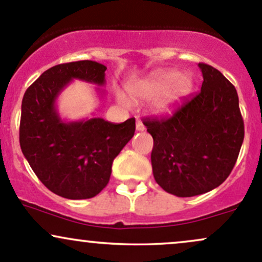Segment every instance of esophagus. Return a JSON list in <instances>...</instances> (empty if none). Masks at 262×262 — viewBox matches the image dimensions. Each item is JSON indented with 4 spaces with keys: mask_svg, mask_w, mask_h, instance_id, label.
Instances as JSON below:
<instances>
[{
    "mask_svg": "<svg viewBox=\"0 0 262 262\" xmlns=\"http://www.w3.org/2000/svg\"><path fill=\"white\" fill-rule=\"evenodd\" d=\"M136 129H137V132H144L145 130V126H144V124H143L142 122H140V120H137Z\"/></svg>",
    "mask_w": 262,
    "mask_h": 262,
    "instance_id": "esophagus-1",
    "label": "esophagus"
}]
</instances>
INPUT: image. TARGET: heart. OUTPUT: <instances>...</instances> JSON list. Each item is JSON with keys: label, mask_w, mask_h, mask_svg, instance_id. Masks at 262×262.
<instances>
[{"label": "heart", "mask_w": 262, "mask_h": 262, "mask_svg": "<svg viewBox=\"0 0 262 262\" xmlns=\"http://www.w3.org/2000/svg\"><path fill=\"white\" fill-rule=\"evenodd\" d=\"M195 88V78L190 72H180L174 68H160L151 72L145 78L129 84V93L133 99L144 102L153 98L150 103L151 113L158 117L173 114L182 107ZM117 100L123 107H129L130 102L122 92L117 93Z\"/></svg>", "instance_id": "b5f03b06"}]
</instances>
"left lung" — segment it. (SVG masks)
I'll list each match as a JSON object with an SVG mask.
<instances>
[{
  "instance_id": "left-lung-1",
  "label": "left lung",
  "mask_w": 262,
  "mask_h": 262,
  "mask_svg": "<svg viewBox=\"0 0 262 262\" xmlns=\"http://www.w3.org/2000/svg\"><path fill=\"white\" fill-rule=\"evenodd\" d=\"M198 96L168 119H146L153 175L169 194L190 198L217 188L231 173L244 140L237 92L219 71L199 63Z\"/></svg>"
}]
</instances>
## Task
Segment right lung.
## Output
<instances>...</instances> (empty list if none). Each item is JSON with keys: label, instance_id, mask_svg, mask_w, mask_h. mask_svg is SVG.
<instances>
[{"label": "right lung", "instance_id": "obj_1", "mask_svg": "<svg viewBox=\"0 0 262 262\" xmlns=\"http://www.w3.org/2000/svg\"><path fill=\"white\" fill-rule=\"evenodd\" d=\"M107 67L94 61L54 66L26 91L21 107L19 144L34 174L66 199L96 196L109 182L112 164L136 132V119L113 124L103 118L67 120L57 100L74 79L97 85L104 96Z\"/></svg>", "mask_w": 262, "mask_h": 262}]
</instances>
